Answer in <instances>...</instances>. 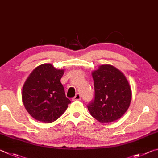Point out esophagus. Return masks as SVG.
<instances>
[{"label": "esophagus", "instance_id": "1", "mask_svg": "<svg viewBox=\"0 0 158 158\" xmlns=\"http://www.w3.org/2000/svg\"><path fill=\"white\" fill-rule=\"evenodd\" d=\"M81 99V94H80L77 93V94H76V95L75 96V97L72 98V101H80Z\"/></svg>", "mask_w": 158, "mask_h": 158}]
</instances>
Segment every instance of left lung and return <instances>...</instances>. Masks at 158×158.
I'll return each instance as SVG.
<instances>
[{"label": "left lung", "mask_w": 158, "mask_h": 158, "mask_svg": "<svg viewBox=\"0 0 158 158\" xmlns=\"http://www.w3.org/2000/svg\"><path fill=\"white\" fill-rule=\"evenodd\" d=\"M94 100L87 106L91 115L101 123L118 120L131 105L132 91L124 74L114 66L103 64L93 71Z\"/></svg>", "instance_id": "1"}]
</instances>
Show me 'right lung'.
<instances>
[{
	"instance_id": "right-lung-1",
	"label": "right lung",
	"mask_w": 158,
	"mask_h": 158,
	"mask_svg": "<svg viewBox=\"0 0 158 158\" xmlns=\"http://www.w3.org/2000/svg\"><path fill=\"white\" fill-rule=\"evenodd\" d=\"M64 69L51 64H42L34 69L25 81L22 101L27 112L35 120L52 123L67 109L70 100L66 97L60 79Z\"/></svg>"
}]
</instances>
